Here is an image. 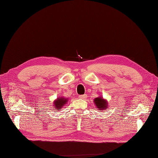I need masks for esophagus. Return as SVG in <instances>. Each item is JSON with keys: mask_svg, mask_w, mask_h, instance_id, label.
Wrapping results in <instances>:
<instances>
[{"mask_svg": "<svg viewBox=\"0 0 158 158\" xmlns=\"http://www.w3.org/2000/svg\"><path fill=\"white\" fill-rule=\"evenodd\" d=\"M79 98H80V99H85V98H86V95H79Z\"/></svg>", "mask_w": 158, "mask_h": 158, "instance_id": "obj_1", "label": "esophagus"}]
</instances>
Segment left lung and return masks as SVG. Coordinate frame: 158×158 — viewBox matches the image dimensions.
Instances as JSON below:
<instances>
[{
    "label": "left lung",
    "instance_id": "left-lung-1",
    "mask_svg": "<svg viewBox=\"0 0 158 158\" xmlns=\"http://www.w3.org/2000/svg\"><path fill=\"white\" fill-rule=\"evenodd\" d=\"M94 104L96 106L98 111H106L108 107V103L106 99H104L103 97L99 96L94 99Z\"/></svg>",
    "mask_w": 158,
    "mask_h": 158
}]
</instances>
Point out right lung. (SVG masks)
Here are the masks:
<instances>
[{
  "label": "right lung",
  "mask_w": 158,
  "mask_h": 158,
  "mask_svg": "<svg viewBox=\"0 0 158 158\" xmlns=\"http://www.w3.org/2000/svg\"><path fill=\"white\" fill-rule=\"evenodd\" d=\"M69 98H66L64 97H59L58 98H56V99L55 100V102H53V106L55 109L54 110H57V111H60L61 108L63 107L65 104H66L68 102Z\"/></svg>",
  "instance_id": "1"
}]
</instances>
